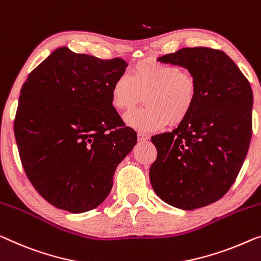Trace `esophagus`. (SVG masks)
<instances>
[{"label":"esophagus","instance_id":"esophagus-1","mask_svg":"<svg viewBox=\"0 0 261 261\" xmlns=\"http://www.w3.org/2000/svg\"><path fill=\"white\" fill-rule=\"evenodd\" d=\"M137 137H138V141L139 142H145V141H147V139L150 138V136L146 135V134H144V132H138Z\"/></svg>","mask_w":261,"mask_h":261}]
</instances>
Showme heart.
<instances>
[{
  "mask_svg": "<svg viewBox=\"0 0 261 261\" xmlns=\"http://www.w3.org/2000/svg\"><path fill=\"white\" fill-rule=\"evenodd\" d=\"M145 108L127 112V125L154 131L178 124L188 116L196 97V81L179 67L159 62L139 63L131 75H120L111 87V103L118 110H130L145 95Z\"/></svg>",
  "mask_w": 261,
  "mask_h": 261,
  "instance_id": "heart-1",
  "label": "heart"
}]
</instances>
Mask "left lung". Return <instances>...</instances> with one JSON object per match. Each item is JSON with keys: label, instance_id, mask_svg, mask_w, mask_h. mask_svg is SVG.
<instances>
[{"label": "left lung", "instance_id": "obj_1", "mask_svg": "<svg viewBox=\"0 0 261 261\" xmlns=\"http://www.w3.org/2000/svg\"><path fill=\"white\" fill-rule=\"evenodd\" d=\"M157 61L188 69L196 97L176 129L151 137L157 149L151 185L173 207H204L230 190L242 169L252 136L253 92L220 50L184 48Z\"/></svg>", "mask_w": 261, "mask_h": 261}]
</instances>
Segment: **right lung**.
<instances>
[{
  "label": "right lung",
  "instance_id": "1",
  "mask_svg": "<svg viewBox=\"0 0 261 261\" xmlns=\"http://www.w3.org/2000/svg\"><path fill=\"white\" fill-rule=\"evenodd\" d=\"M126 67L122 58L63 46L22 85L14 122L19 158L36 191L57 208L82 213L102 204L137 143L111 103L112 84Z\"/></svg>",
  "mask_w": 261,
  "mask_h": 261
}]
</instances>
